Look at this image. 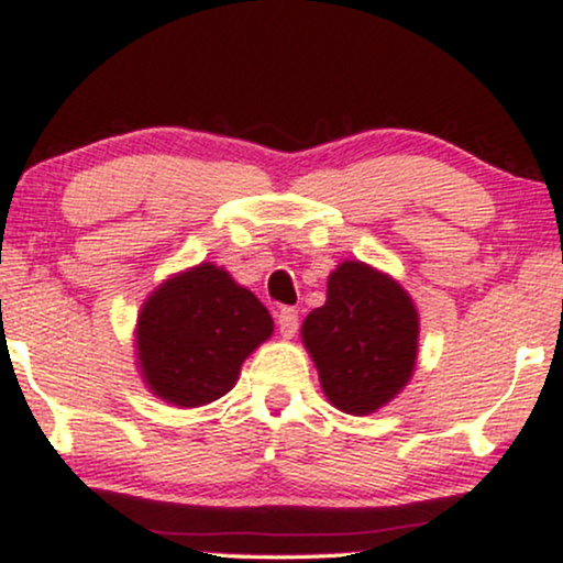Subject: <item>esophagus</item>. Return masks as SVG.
<instances>
[{
    "label": "esophagus",
    "mask_w": 563,
    "mask_h": 563,
    "mask_svg": "<svg viewBox=\"0 0 563 563\" xmlns=\"http://www.w3.org/2000/svg\"><path fill=\"white\" fill-rule=\"evenodd\" d=\"M276 322H279V330L284 338H291L299 328V314L295 307H282L279 314H276Z\"/></svg>",
    "instance_id": "obj_1"
}]
</instances>
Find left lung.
<instances>
[{
	"label": "left lung",
	"instance_id": "left-lung-1",
	"mask_svg": "<svg viewBox=\"0 0 563 563\" xmlns=\"http://www.w3.org/2000/svg\"><path fill=\"white\" fill-rule=\"evenodd\" d=\"M418 330V310L391 276L343 261L328 276L325 305L302 322V343L330 405L368 415L410 382Z\"/></svg>",
	"mask_w": 563,
	"mask_h": 563
}]
</instances>
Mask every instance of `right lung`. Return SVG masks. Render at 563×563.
<instances>
[{
	"mask_svg": "<svg viewBox=\"0 0 563 563\" xmlns=\"http://www.w3.org/2000/svg\"><path fill=\"white\" fill-rule=\"evenodd\" d=\"M272 333V314L253 291L225 268L199 264L145 299L135 343L153 395L199 407L233 389L243 361Z\"/></svg>",
	"mask_w": 563,
	"mask_h": 563,
	"instance_id": "right-lung-1",
	"label": "right lung"
}]
</instances>
